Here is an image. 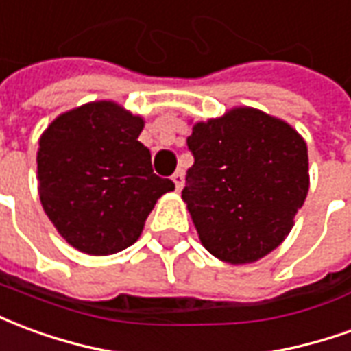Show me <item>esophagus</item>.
Returning a JSON list of instances; mask_svg holds the SVG:
<instances>
[{
    "label": "esophagus",
    "instance_id": "esophagus-1",
    "mask_svg": "<svg viewBox=\"0 0 351 351\" xmlns=\"http://www.w3.org/2000/svg\"><path fill=\"white\" fill-rule=\"evenodd\" d=\"M171 181L176 183V189L178 191H181V187H183V170H178L173 176H171Z\"/></svg>",
    "mask_w": 351,
    "mask_h": 351
}]
</instances>
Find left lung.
Instances as JSON below:
<instances>
[{
  "instance_id": "1",
  "label": "left lung",
  "mask_w": 351,
  "mask_h": 351,
  "mask_svg": "<svg viewBox=\"0 0 351 351\" xmlns=\"http://www.w3.org/2000/svg\"><path fill=\"white\" fill-rule=\"evenodd\" d=\"M195 164L181 198L213 257L245 265L276 250L306 200V141L285 121L234 108L196 123L187 138Z\"/></svg>"
}]
</instances>
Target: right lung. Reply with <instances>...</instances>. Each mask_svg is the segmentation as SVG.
I'll return each instance as SVG.
<instances>
[{"label":"right lung","instance_id":"obj_1","mask_svg":"<svg viewBox=\"0 0 351 351\" xmlns=\"http://www.w3.org/2000/svg\"><path fill=\"white\" fill-rule=\"evenodd\" d=\"M141 130V117L101 100L62 113L39 138V198L75 250H126L140 238L156 200L176 189L153 173L151 153L138 141Z\"/></svg>","mask_w":351,"mask_h":351}]
</instances>
